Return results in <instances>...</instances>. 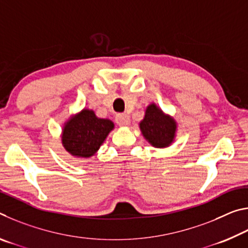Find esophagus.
Instances as JSON below:
<instances>
[{
    "label": "esophagus",
    "mask_w": 248,
    "mask_h": 248,
    "mask_svg": "<svg viewBox=\"0 0 248 248\" xmlns=\"http://www.w3.org/2000/svg\"><path fill=\"white\" fill-rule=\"evenodd\" d=\"M116 123L118 124L119 125H123V127H125L130 124V119L129 116L125 114H118L116 116Z\"/></svg>",
    "instance_id": "34e87169"
}]
</instances>
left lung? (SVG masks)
<instances>
[{
  "label": "left lung",
  "instance_id": "1",
  "mask_svg": "<svg viewBox=\"0 0 248 248\" xmlns=\"http://www.w3.org/2000/svg\"><path fill=\"white\" fill-rule=\"evenodd\" d=\"M140 129L151 144L156 148H165L174 140L176 124L173 118L151 104L146 108L144 119L140 123Z\"/></svg>",
  "mask_w": 248,
  "mask_h": 248
}]
</instances>
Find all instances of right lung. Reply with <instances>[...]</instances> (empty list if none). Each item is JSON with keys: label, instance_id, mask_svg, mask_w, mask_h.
I'll return each mask as SVG.
<instances>
[{"label": "right lung", "instance_id": "obj_1", "mask_svg": "<svg viewBox=\"0 0 248 248\" xmlns=\"http://www.w3.org/2000/svg\"><path fill=\"white\" fill-rule=\"evenodd\" d=\"M114 129V124L108 119H100L94 111L84 109L64 124L62 143L73 156L90 157Z\"/></svg>", "mask_w": 248, "mask_h": 248}]
</instances>
